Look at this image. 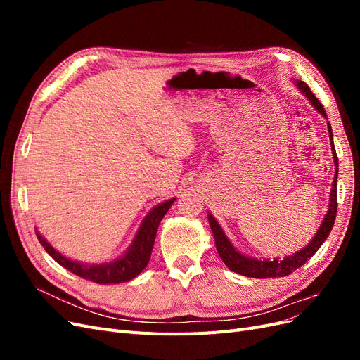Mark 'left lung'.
<instances>
[{
  "label": "left lung",
  "instance_id": "8db88e82",
  "mask_svg": "<svg viewBox=\"0 0 360 360\" xmlns=\"http://www.w3.org/2000/svg\"><path fill=\"white\" fill-rule=\"evenodd\" d=\"M297 89L304 94V97L311 102V105L317 110L324 118H328L326 115V111L320 101L315 97V94L309 90V86L304 84L303 81H296ZM328 129H329V138H330V147H332V155H333V162H335V177L332 183V189H330V202H329V210L326 213L324 219L319 228V231L315 233L312 237V240L304 246L303 249L294 252L292 255H288L285 258H263V259H257L252 257H248L234 248V245L228 240V237L225 236L224 230L221 225L217 224L214 217L209 213V224L212 228V233L214 237V245L217 249V254H219L221 259L226 264V267L236 271L238 275H243L248 278H276V276H287L292 274V270L299 269L303 266L307 261L317 252L319 248L324 243L326 238L329 237L332 226L335 224V216L338 210V202H336V181H338V156H336V150L333 144V134H332V126L328 122Z\"/></svg>",
  "mask_w": 360,
  "mask_h": 360
}]
</instances>
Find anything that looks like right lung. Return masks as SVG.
Segmentation results:
<instances>
[{
    "label": "right lung",
    "instance_id": "right-lung-1",
    "mask_svg": "<svg viewBox=\"0 0 360 360\" xmlns=\"http://www.w3.org/2000/svg\"><path fill=\"white\" fill-rule=\"evenodd\" d=\"M174 201H176V198L167 200L153 207L150 213L144 217V221L141 222V226L135 234L132 245L127 248V250L122 257L115 258L111 263H79V261L64 257L56 248H52L51 243L37 230L36 234L40 245L45 248L46 252L56 259L60 266L68 269L72 274L96 282V284H122V282H127L136 278L141 271L147 267L151 250H153L159 224L162 221V217L171 209V204Z\"/></svg>",
    "mask_w": 360,
    "mask_h": 360
}]
</instances>
